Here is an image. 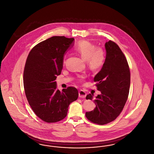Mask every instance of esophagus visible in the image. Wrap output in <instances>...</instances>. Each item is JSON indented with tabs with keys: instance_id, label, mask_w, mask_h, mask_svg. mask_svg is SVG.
<instances>
[{
	"instance_id": "esophagus-1",
	"label": "esophagus",
	"mask_w": 154,
	"mask_h": 154,
	"mask_svg": "<svg viewBox=\"0 0 154 154\" xmlns=\"http://www.w3.org/2000/svg\"><path fill=\"white\" fill-rule=\"evenodd\" d=\"M79 97H81V98H85L87 96V94L85 93V92H84L82 90H80L79 92Z\"/></svg>"
}]
</instances>
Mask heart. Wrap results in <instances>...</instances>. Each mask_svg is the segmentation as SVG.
<instances>
[{"instance_id":"heart-1","label":"heart","mask_w":154,"mask_h":154,"mask_svg":"<svg viewBox=\"0 0 154 154\" xmlns=\"http://www.w3.org/2000/svg\"><path fill=\"white\" fill-rule=\"evenodd\" d=\"M74 50L81 58L86 60L89 69L92 71L99 70L104 65L105 61V53L100 47H96L95 44L91 42L82 40L79 42L74 47ZM63 63H65V59H63ZM84 78L80 76L79 79Z\"/></svg>"}]
</instances>
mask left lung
Listing matches in <instances>:
<instances>
[{
    "label": "left lung",
    "instance_id": "left-lung-1",
    "mask_svg": "<svg viewBox=\"0 0 154 154\" xmlns=\"http://www.w3.org/2000/svg\"><path fill=\"white\" fill-rule=\"evenodd\" d=\"M105 48L104 63L94 79L101 95L94 100L95 109L85 113L89 121L98 125L109 124L119 116L127 101L131 84L129 65L119 46L110 40ZM86 99L92 100L93 95L89 94Z\"/></svg>",
    "mask_w": 154,
    "mask_h": 154
}]
</instances>
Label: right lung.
Returning a JSON list of instances; mask_svg holds the SVG:
<instances>
[{
  "label": "right lung",
  "mask_w": 154,
  "mask_h": 154,
  "mask_svg": "<svg viewBox=\"0 0 154 154\" xmlns=\"http://www.w3.org/2000/svg\"><path fill=\"white\" fill-rule=\"evenodd\" d=\"M74 40L51 37L36 45L26 59L23 71L25 95L35 114L47 123L63 119L69 104L79 96L73 87L57 89L55 81L61 73L64 54Z\"/></svg>",
  "instance_id": "add662e5"
}]
</instances>
